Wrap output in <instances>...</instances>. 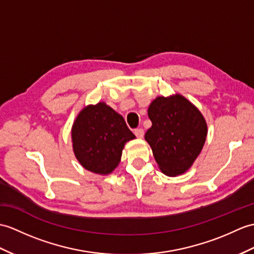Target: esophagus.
<instances>
[{
    "instance_id": "1",
    "label": "esophagus",
    "mask_w": 254,
    "mask_h": 254,
    "mask_svg": "<svg viewBox=\"0 0 254 254\" xmlns=\"http://www.w3.org/2000/svg\"><path fill=\"white\" fill-rule=\"evenodd\" d=\"M134 134L136 135L137 137H139V138H141L144 136V129L141 128V127H138V128H135L134 129Z\"/></svg>"
}]
</instances>
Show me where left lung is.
Segmentation results:
<instances>
[{
    "label": "left lung",
    "mask_w": 254,
    "mask_h": 254,
    "mask_svg": "<svg viewBox=\"0 0 254 254\" xmlns=\"http://www.w3.org/2000/svg\"><path fill=\"white\" fill-rule=\"evenodd\" d=\"M148 141L159 168L175 176L191 167L207 137V123L200 111L181 95L158 97L148 108Z\"/></svg>",
    "instance_id": "1"
}]
</instances>
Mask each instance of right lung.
Instances as JSON below:
<instances>
[{
  "mask_svg": "<svg viewBox=\"0 0 254 254\" xmlns=\"http://www.w3.org/2000/svg\"><path fill=\"white\" fill-rule=\"evenodd\" d=\"M73 151L86 170L109 174L120 162L127 140L135 138L122 116L105 103L87 106L72 127Z\"/></svg>",
  "mask_w": 254,
  "mask_h": 254,
  "instance_id": "add662e5",
  "label": "right lung"
}]
</instances>
